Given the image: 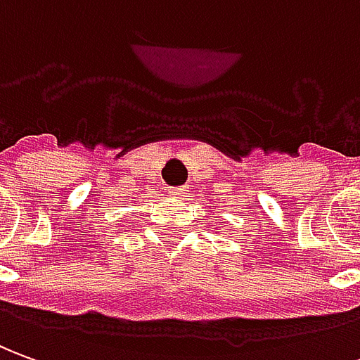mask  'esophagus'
<instances>
[{
    "label": "esophagus",
    "instance_id": "1",
    "mask_svg": "<svg viewBox=\"0 0 360 360\" xmlns=\"http://www.w3.org/2000/svg\"><path fill=\"white\" fill-rule=\"evenodd\" d=\"M188 192V188L186 186H178V188H170V194L174 195V198H182V195Z\"/></svg>",
    "mask_w": 360,
    "mask_h": 360
}]
</instances>
